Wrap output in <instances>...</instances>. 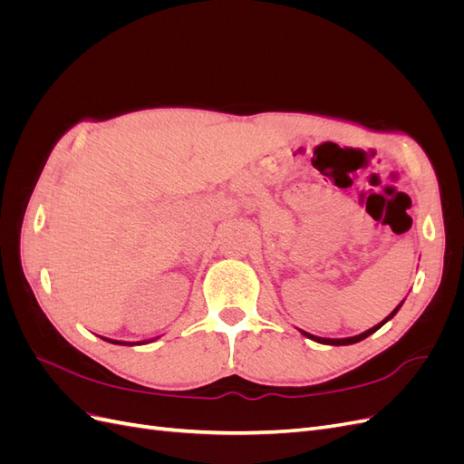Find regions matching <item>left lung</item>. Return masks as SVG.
<instances>
[{"label":"left lung","mask_w":464,"mask_h":464,"mask_svg":"<svg viewBox=\"0 0 464 464\" xmlns=\"http://www.w3.org/2000/svg\"><path fill=\"white\" fill-rule=\"evenodd\" d=\"M402 304H399V307H401ZM399 307H397V310L395 312H392L389 317H385V321H382V323H379V325H375V327H372L370 331H366V333H362V334H358V336H350V339H321V336H315V334H310V333H305V331H302V334H305L307 336V339H312V341H315V343H321V344H334V346H343V344H354V343H360V341H363V339H366V336H370L372 333H375L379 327H383L385 325V323L392 317V315H395L397 312H399Z\"/></svg>","instance_id":"obj_1"}]
</instances>
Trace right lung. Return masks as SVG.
<instances>
[{
    "label": "right lung",
    "mask_w": 464,
    "mask_h": 464,
    "mask_svg": "<svg viewBox=\"0 0 464 464\" xmlns=\"http://www.w3.org/2000/svg\"><path fill=\"white\" fill-rule=\"evenodd\" d=\"M104 341H108V339H104ZM108 343H114V341H108ZM116 344H128V343H116Z\"/></svg>",
    "instance_id": "right-lung-1"
}]
</instances>
